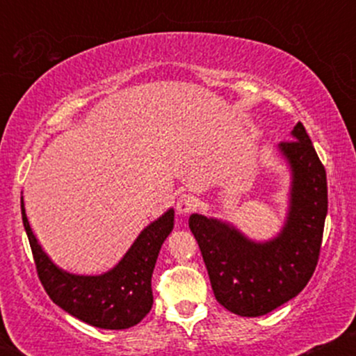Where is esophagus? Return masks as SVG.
Returning <instances> with one entry per match:
<instances>
[{
    "mask_svg": "<svg viewBox=\"0 0 356 356\" xmlns=\"http://www.w3.org/2000/svg\"><path fill=\"white\" fill-rule=\"evenodd\" d=\"M195 206H197V202H195L194 195L182 194L181 197L177 199V202H175V211H177V214L187 216L195 209Z\"/></svg>",
    "mask_w": 356,
    "mask_h": 356,
    "instance_id": "esophagus-1",
    "label": "esophagus"
}]
</instances>
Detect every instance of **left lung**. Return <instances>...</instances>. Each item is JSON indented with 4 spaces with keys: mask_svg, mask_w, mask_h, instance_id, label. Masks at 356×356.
Returning <instances> with one entry per match:
<instances>
[{
    "mask_svg": "<svg viewBox=\"0 0 356 356\" xmlns=\"http://www.w3.org/2000/svg\"><path fill=\"white\" fill-rule=\"evenodd\" d=\"M291 138L277 145L291 169V189L276 238L257 243L224 220L189 218L216 300L239 316H263L284 305L308 284L318 264L328 212L326 170L301 122Z\"/></svg>",
    "mask_w": 356,
    "mask_h": 356,
    "instance_id": "left-lung-1",
    "label": "left lung"
}]
</instances>
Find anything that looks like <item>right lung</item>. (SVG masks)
<instances>
[{
	"label": "right lung",
	"instance_id": "add662e5",
	"mask_svg": "<svg viewBox=\"0 0 356 356\" xmlns=\"http://www.w3.org/2000/svg\"><path fill=\"white\" fill-rule=\"evenodd\" d=\"M22 218L36 273L53 303L83 323L104 330H125L144 320L154 303L150 281L155 261L162 243L174 229V209L150 222L120 263L99 276L72 275L44 254L28 222L23 197Z\"/></svg>",
	"mask_w": 356,
	"mask_h": 356
}]
</instances>
